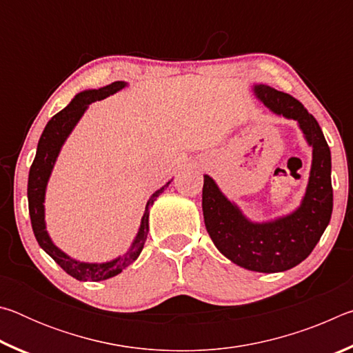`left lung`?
I'll list each match as a JSON object with an SVG mask.
<instances>
[{
  "instance_id": "obj_1",
  "label": "left lung",
  "mask_w": 353,
  "mask_h": 353,
  "mask_svg": "<svg viewBox=\"0 0 353 353\" xmlns=\"http://www.w3.org/2000/svg\"><path fill=\"white\" fill-rule=\"evenodd\" d=\"M252 90L266 109L297 121L312 146L313 160L305 194L294 212L255 223L225 198L210 176L204 174L202 212L213 244L232 263L255 272H283L312 254L330 223L332 155L316 118L297 99L265 83H255Z\"/></svg>"
}]
</instances>
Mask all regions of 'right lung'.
Returning <instances> with one entry per match:
<instances>
[{"label":"right lung","instance_id":"obj_1","mask_svg":"<svg viewBox=\"0 0 353 353\" xmlns=\"http://www.w3.org/2000/svg\"><path fill=\"white\" fill-rule=\"evenodd\" d=\"M126 85L128 83L124 81H117L112 82L110 85L98 88V90H83L81 93H77L63 110L56 113V115L48 121L43 134H41L39 140L37 154H35L31 170H29L28 202L29 216H31L35 240L40 244V248L43 249L65 272L70 274V276L74 277L76 280H79V282H101V280L115 277L139 259L149 232V208L154 204V201L159 198L160 193H163V190L171 183V181L166 182L162 188L155 191L151 198H149L145 213H143L139 234L134 238L129 250L126 254L119 255L110 261L87 263L76 260L68 254H65L63 250L59 249L56 244L52 243L50 234H48L45 223L46 185L48 181H50L59 154H61L63 143L67 141L70 134L73 132V129L88 109V105L94 103V101H101L110 97L113 93L123 90Z\"/></svg>","mask_w":353,"mask_h":353}]
</instances>
